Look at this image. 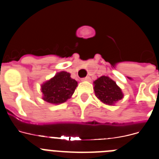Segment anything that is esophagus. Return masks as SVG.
<instances>
[{
  "mask_svg": "<svg viewBox=\"0 0 159 159\" xmlns=\"http://www.w3.org/2000/svg\"><path fill=\"white\" fill-rule=\"evenodd\" d=\"M82 80L83 81H91V78H90L89 76H87V77H85V78L82 79Z\"/></svg>",
  "mask_w": 159,
  "mask_h": 159,
  "instance_id": "obj_1",
  "label": "esophagus"
}]
</instances>
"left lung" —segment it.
<instances>
[{"instance_id":"1","label":"left lung","mask_w":159,"mask_h":159,"mask_svg":"<svg viewBox=\"0 0 159 159\" xmlns=\"http://www.w3.org/2000/svg\"><path fill=\"white\" fill-rule=\"evenodd\" d=\"M95 96L102 103L114 106L123 98L122 89L110 77L102 75L93 82Z\"/></svg>"}]
</instances>
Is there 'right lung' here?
<instances>
[{"mask_svg":"<svg viewBox=\"0 0 159 159\" xmlns=\"http://www.w3.org/2000/svg\"><path fill=\"white\" fill-rule=\"evenodd\" d=\"M77 86L78 83L71 78L69 72L60 71L41 84L42 99L51 104H61L72 96Z\"/></svg>","mask_w":159,"mask_h":159,"instance_id":"right-lung-1","label":"right lung"}]
</instances>
